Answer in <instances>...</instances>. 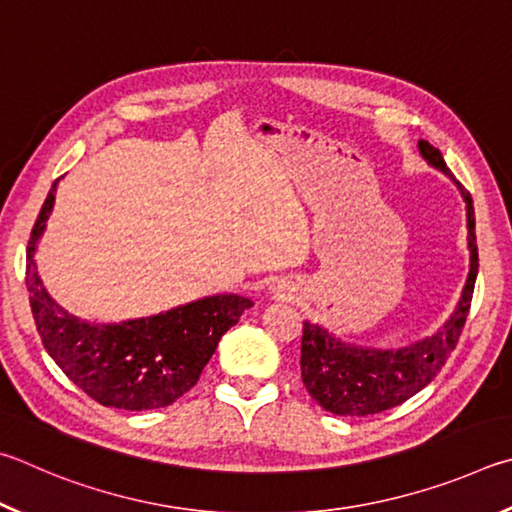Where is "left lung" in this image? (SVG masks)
<instances>
[{
    "mask_svg": "<svg viewBox=\"0 0 512 512\" xmlns=\"http://www.w3.org/2000/svg\"><path fill=\"white\" fill-rule=\"evenodd\" d=\"M418 148L429 164L454 179L438 148H434L429 141H418ZM459 188L465 200V209H468L470 274L468 281H465L459 306L438 333L423 339V342L398 348V351H378V348H357L344 344L333 335H328V330L321 326L303 321L301 378L310 396L330 414L371 416L402 405L441 373L447 357L459 344L465 319H468L470 312L474 281H477L479 272L472 197L461 184Z\"/></svg>",
    "mask_w": 512,
    "mask_h": 512,
    "instance_id": "left-lung-1",
    "label": "left lung"
}]
</instances>
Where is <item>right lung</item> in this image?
<instances>
[{
  "instance_id": "1",
  "label": "right lung",
  "mask_w": 512,
  "mask_h": 512,
  "mask_svg": "<svg viewBox=\"0 0 512 512\" xmlns=\"http://www.w3.org/2000/svg\"><path fill=\"white\" fill-rule=\"evenodd\" d=\"M44 200L26 247V288L35 328L62 373L103 407L146 411L173 405L195 387L222 335L254 306L240 294H215L159 315L96 324L62 310L35 272V247L56 200Z\"/></svg>"
}]
</instances>
